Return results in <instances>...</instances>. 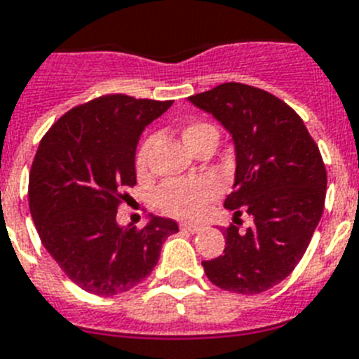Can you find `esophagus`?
<instances>
[{"label":"esophagus","instance_id":"esophagus-1","mask_svg":"<svg viewBox=\"0 0 359 359\" xmlns=\"http://www.w3.org/2000/svg\"><path fill=\"white\" fill-rule=\"evenodd\" d=\"M180 230L189 231V233H197V231L201 230V226L194 224V222H182V224H180Z\"/></svg>","mask_w":359,"mask_h":359}]
</instances>
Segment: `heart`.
<instances>
[{
	"label": "heart",
	"mask_w": 359,
	"mask_h": 359,
	"mask_svg": "<svg viewBox=\"0 0 359 359\" xmlns=\"http://www.w3.org/2000/svg\"><path fill=\"white\" fill-rule=\"evenodd\" d=\"M204 137H219L215 126L208 122H191L182 131V138L189 149ZM153 142H155V137H147L138 146L137 155H135V165H137L138 173H144L147 170ZM219 191H221L219 182L212 177L171 180L158 188L155 203L168 215L180 217V219H195L206 210L208 204L215 201Z\"/></svg>",
	"instance_id": "obj_1"
}]
</instances>
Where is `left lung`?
Instances as JSON below:
<instances>
[{
  "label": "left lung",
  "mask_w": 359,
  "mask_h": 359,
  "mask_svg": "<svg viewBox=\"0 0 359 359\" xmlns=\"http://www.w3.org/2000/svg\"><path fill=\"white\" fill-rule=\"evenodd\" d=\"M189 102L212 113L236 144V182L224 201L233 222L222 255L203 261L208 279L236 294H261L292 273L323 215L327 170L299 114L272 93L228 82ZM246 212L255 224L241 231Z\"/></svg>",
  "instance_id": "left-lung-1"
}]
</instances>
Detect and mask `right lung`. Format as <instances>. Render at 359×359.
I'll use <instances>...</instances> for the list:
<instances>
[{
	"label": "right lung",
	"instance_id": "add662e5",
	"mask_svg": "<svg viewBox=\"0 0 359 359\" xmlns=\"http://www.w3.org/2000/svg\"><path fill=\"white\" fill-rule=\"evenodd\" d=\"M173 100L104 95L72 107L41 138L29 208L41 245L65 276L96 296H116L144 281L162 243L179 231L151 217L142 230L116 222L126 188L137 184L135 153L144 128Z\"/></svg>",
	"mask_w": 359,
	"mask_h": 359
}]
</instances>
